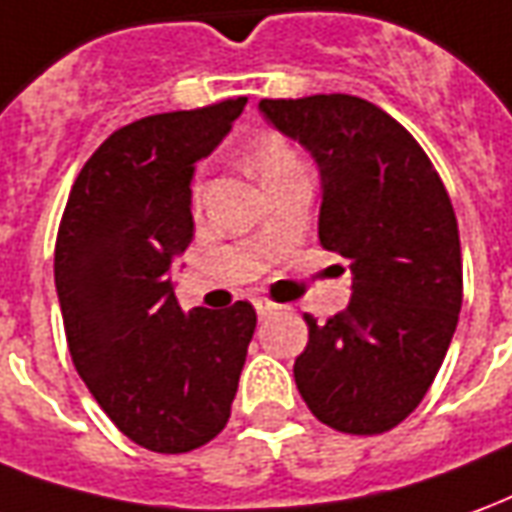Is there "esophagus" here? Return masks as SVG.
<instances>
[{"instance_id":"34e87169","label":"esophagus","mask_w":512,"mask_h":512,"mask_svg":"<svg viewBox=\"0 0 512 512\" xmlns=\"http://www.w3.org/2000/svg\"><path fill=\"white\" fill-rule=\"evenodd\" d=\"M253 306H256L259 317H273V315H278L281 309H284L281 303L270 301V298H256V301H253Z\"/></svg>"}]
</instances>
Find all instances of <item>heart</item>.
<instances>
[{
	"label": "heart",
	"instance_id": "1",
	"mask_svg": "<svg viewBox=\"0 0 512 512\" xmlns=\"http://www.w3.org/2000/svg\"><path fill=\"white\" fill-rule=\"evenodd\" d=\"M253 164L259 169L262 181H270V178H276L281 172L298 167L301 161H298L295 150L281 136H276V133H262L253 142Z\"/></svg>",
	"mask_w": 512,
	"mask_h": 512
}]
</instances>
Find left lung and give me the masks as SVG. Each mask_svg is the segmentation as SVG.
Returning a JSON list of instances; mask_svg holds the SVG:
<instances>
[{"label": "left lung", "mask_w": 512, "mask_h": 512, "mask_svg": "<svg viewBox=\"0 0 512 512\" xmlns=\"http://www.w3.org/2000/svg\"><path fill=\"white\" fill-rule=\"evenodd\" d=\"M281 133L315 155L320 245L351 264V303L317 323L295 359L306 407L345 435L398 426L438 376L463 306L451 197L424 147L379 105L351 94L262 100Z\"/></svg>", "instance_id": "obj_1"}]
</instances>
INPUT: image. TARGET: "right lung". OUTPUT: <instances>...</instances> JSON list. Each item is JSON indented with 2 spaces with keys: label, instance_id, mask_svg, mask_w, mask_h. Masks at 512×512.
I'll return each mask as SVG.
<instances>
[{
  "label": "right lung",
  "instance_id": "obj_1",
  "mask_svg": "<svg viewBox=\"0 0 512 512\" xmlns=\"http://www.w3.org/2000/svg\"><path fill=\"white\" fill-rule=\"evenodd\" d=\"M248 97L169 111L114 130L63 209L55 287L69 354L102 412L133 443L186 454L231 418L256 309L183 312L169 264L195 234L192 172Z\"/></svg>",
  "mask_w": 512,
  "mask_h": 512
}]
</instances>
